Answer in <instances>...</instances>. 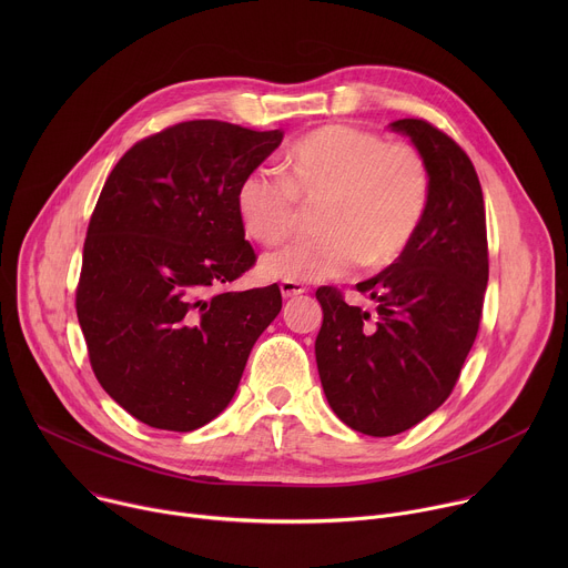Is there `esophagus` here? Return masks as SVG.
<instances>
[{"label":"esophagus","mask_w":568,"mask_h":568,"mask_svg":"<svg viewBox=\"0 0 568 568\" xmlns=\"http://www.w3.org/2000/svg\"><path fill=\"white\" fill-rule=\"evenodd\" d=\"M303 292H307L305 285H301V283H296V281H281V294H283V298H292V296H298V294H303Z\"/></svg>","instance_id":"1"}]
</instances>
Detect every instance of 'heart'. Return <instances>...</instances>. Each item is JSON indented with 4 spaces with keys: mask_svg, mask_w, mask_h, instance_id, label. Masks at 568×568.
<instances>
[{
    "mask_svg": "<svg viewBox=\"0 0 568 568\" xmlns=\"http://www.w3.org/2000/svg\"><path fill=\"white\" fill-rule=\"evenodd\" d=\"M285 175L252 171L235 193L245 233L276 245L298 224L301 204H318L314 237L267 254L261 274L272 281H328L362 261L384 267L409 250L429 209L425 159L404 143L355 125H323L296 139L283 156Z\"/></svg>",
    "mask_w": 568,
    "mask_h": 568,
    "instance_id": "obj_1",
    "label": "heart"
}]
</instances>
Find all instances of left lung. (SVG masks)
<instances>
[{"label":"left lung","mask_w":568,"mask_h":568,"mask_svg":"<svg viewBox=\"0 0 568 568\" xmlns=\"http://www.w3.org/2000/svg\"><path fill=\"white\" fill-rule=\"evenodd\" d=\"M409 136L429 171V209L409 250L348 305L318 287L323 323L314 342L323 393L337 418L366 436L412 429L449 397L476 339L488 287L483 191L463 148L423 119L388 125Z\"/></svg>","instance_id":"8db88e82"}]
</instances>
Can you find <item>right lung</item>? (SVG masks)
Segmentation results:
<instances>
[{"label":"right lung","instance_id":"right-lung-1","mask_svg":"<svg viewBox=\"0 0 568 568\" xmlns=\"http://www.w3.org/2000/svg\"><path fill=\"white\" fill-rule=\"evenodd\" d=\"M283 132L186 121L134 143L90 220L75 290L97 379L154 429L220 416L281 312L278 285L229 292L256 254L235 211L247 173Z\"/></svg>","mask_w":568,"mask_h":568}]
</instances>
